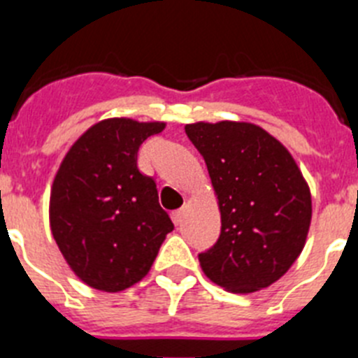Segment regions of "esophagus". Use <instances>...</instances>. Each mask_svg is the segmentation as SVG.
Masks as SVG:
<instances>
[{"instance_id":"34e87169","label":"esophagus","mask_w":358,"mask_h":358,"mask_svg":"<svg viewBox=\"0 0 358 358\" xmlns=\"http://www.w3.org/2000/svg\"><path fill=\"white\" fill-rule=\"evenodd\" d=\"M182 215H185V210H176L172 211V220L176 226H179V224L182 222Z\"/></svg>"}]
</instances>
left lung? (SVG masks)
<instances>
[{
    "instance_id": "left-lung-1",
    "label": "left lung",
    "mask_w": 358,
    "mask_h": 358,
    "mask_svg": "<svg viewBox=\"0 0 358 358\" xmlns=\"http://www.w3.org/2000/svg\"><path fill=\"white\" fill-rule=\"evenodd\" d=\"M220 208V236L199 262L213 283L249 294L273 285L301 255L312 197L296 161L276 138L245 122L189 123Z\"/></svg>"
}]
</instances>
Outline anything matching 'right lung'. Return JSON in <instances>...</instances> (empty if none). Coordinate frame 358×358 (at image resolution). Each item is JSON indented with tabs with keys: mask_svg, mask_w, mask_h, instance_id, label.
Instances as JSON below:
<instances>
[{
	"mask_svg": "<svg viewBox=\"0 0 358 358\" xmlns=\"http://www.w3.org/2000/svg\"><path fill=\"white\" fill-rule=\"evenodd\" d=\"M161 122L110 118L75 141L57 172L50 224L73 273L106 292L147 276L173 229L159 206L156 181L138 169V150Z\"/></svg>",
	"mask_w": 358,
	"mask_h": 358,
	"instance_id": "obj_1",
	"label": "right lung"
}]
</instances>
